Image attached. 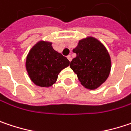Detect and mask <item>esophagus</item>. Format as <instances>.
Listing matches in <instances>:
<instances>
[{"mask_svg":"<svg viewBox=\"0 0 131 131\" xmlns=\"http://www.w3.org/2000/svg\"><path fill=\"white\" fill-rule=\"evenodd\" d=\"M67 58H68V60H69L70 61H71V57L70 55H69V56H67Z\"/></svg>","mask_w":131,"mask_h":131,"instance_id":"obj_1","label":"esophagus"}]
</instances>
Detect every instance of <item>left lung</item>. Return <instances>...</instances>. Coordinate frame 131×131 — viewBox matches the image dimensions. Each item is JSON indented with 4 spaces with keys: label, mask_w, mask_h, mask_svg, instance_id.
<instances>
[{
    "label": "left lung",
    "mask_w": 131,
    "mask_h": 131,
    "mask_svg": "<svg viewBox=\"0 0 131 131\" xmlns=\"http://www.w3.org/2000/svg\"><path fill=\"white\" fill-rule=\"evenodd\" d=\"M76 53L70 68L77 74L79 81L86 89H95L107 79L111 60L106 48L93 37L80 40L73 49Z\"/></svg>",
    "instance_id": "8db88e82"
}]
</instances>
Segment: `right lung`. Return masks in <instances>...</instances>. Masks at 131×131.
<instances>
[{
    "label": "right lung",
    "mask_w": 131,
    "mask_h": 131,
    "mask_svg": "<svg viewBox=\"0 0 131 131\" xmlns=\"http://www.w3.org/2000/svg\"><path fill=\"white\" fill-rule=\"evenodd\" d=\"M51 45V42H39L29 52L26 60L30 78L41 87L52 86L61 71L70 64L69 60L56 51Z\"/></svg>",
    "instance_id": "1"
}]
</instances>
